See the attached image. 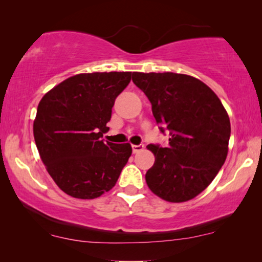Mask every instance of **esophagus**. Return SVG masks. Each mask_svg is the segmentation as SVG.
I'll list each match as a JSON object with an SVG mask.
<instances>
[{"mask_svg":"<svg viewBox=\"0 0 262 262\" xmlns=\"http://www.w3.org/2000/svg\"><path fill=\"white\" fill-rule=\"evenodd\" d=\"M143 149H144V145H143V144L132 145V151H134V154H137V152H139V151H142Z\"/></svg>","mask_w":262,"mask_h":262,"instance_id":"obj_1","label":"esophagus"}]
</instances>
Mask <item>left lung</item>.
Here are the masks:
<instances>
[{"mask_svg":"<svg viewBox=\"0 0 262 262\" xmlns=\"http://www.w3.org/2000/svg\"><path fill=\"white\" fill-rule=\"evenodd\" d=\"M151 103L166 148L149 144L155 163L145 174L152 193L170 203L191 200L209 186L228 155L230 120L221 100L198 78L175 73H134Z\"/></svg>","mask_w":262,"mask_h":262,"instance_id":"8db88e82","label":"left lung"}]
</instances>
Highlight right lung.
Returning <instances> with one entry per match:
<instances>
[{
	"label": "right lung",
	"instance_id": "obj_1",
	"mask_svg": "<svg viewBox=\"0 0 262 262\" xmlns=\"http://www.w3.org/2000/svg\"><path fill=\"white\" fill-rule=\"evenodd\" d=\"M131 73L78 74L42 96L33 124L42 163L74 198L94 199L113 188L132 154L128 143L105 142L117 96Z\"/></svg>",
	"mask_w": 262,
	"mask_h": 262
}]
</instances>
